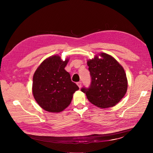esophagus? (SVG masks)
Wrapping results in <instances>:
<instances>
[{
    "label": "esophagus",
    "mask_w": 153,
    "mask_h": 153,
    "mask_svg": "<svg viewBox=\"0 0 153 153\" xmlns=\"http://www.w3.org/2000/svg\"><path fill=\"white\" fill-rule=\"evenodd\" d=\"M77 85H78V87L79 88H81V85H82V82H77Z\"/></svg>",
    "instance_id": "34e87169"
}]
</instances>
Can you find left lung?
<instances>
[{"instance_id": "8db88e82", "label": "left lung", "mask_w": 153, "mask_h": 153, "mask_svg": "<svg viewBox=\"0 0 153 153\" xmlns=\"http://www.w3.org/2000/svg\"><path fill=\"white\" fill-rule=\"evenodd\" d=\"M87 61L91 77L89 88L82 87L87 99L94 105L105 108L115 106L125 95L128 81L123 67L111 56L101 53Z\"/></svg>"}]
</instances>
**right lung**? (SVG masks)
I'll use <instances>...</instances> for the list:
<instances>
[{
    "label": "right lung",
    "mask_w": 153,
    "mask_h": 153,
    "mask_svg": "<svg viewBox=\"0 0 153 153\" xmlns=\"http://www.w3.org/2000/svg\"><path fill=\"white\" fill-rule=\"evenodd\" d=\"M68 61L54 55L44 60L35 72L32 92L38 105L46 111H62L69 106L73 94L79 89L64 69Z\"/></svg>",
    "instance_id": "right-lung-1"
}]
</instances>
